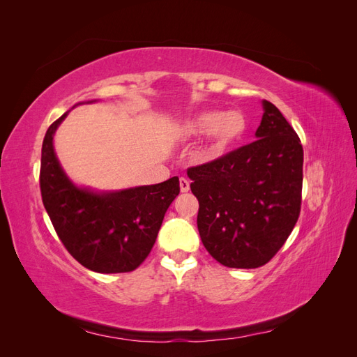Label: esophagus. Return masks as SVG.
<instances>
[{
  "mask_svg": "<svg viewBox=\"0 0 357 357\" xmlns=\"http://www.w3.org/2000/svg\"><path fill=\"white\" fill-rule=\"evenodd\" d=\"M189 189H190L189 180L185 178V177H181V178H180V190H181V192H189Z\"/></svg>",
  "mask_w": 357,
  "mask_h": 357,
  "instance_id": "1",
  "label": "esophagus"
}]
</instances>
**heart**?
<instances>
[{"instance_id": "heart-1", "label": "heart", "mask_w": 357, "mask_h": 357, "mask_svg": "<svg viewBox=\"0 0 357 357\" xmlns=\"http://www.w3.org/2000/svg\"><path fill=\"white\" fill-rule=\"evenodd\" d=\"M245 131L247 119L238 110L202 112L181 125V134L185 137L208 135L205 147V156L208 159H219L229 153L241 142Z\"/></svg>"}]
</instances>
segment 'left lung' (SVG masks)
Listing matches in <instances>:
<instances>
[{"mask_svg":"<svg viewBox=\"0 0 357 357\" xmlns=\"http://www.w3.org/2000/svg\"><path fill=\"white\" fill-rule=\"evenodd\" d=\"M262 109L253 143L188 169L202 244L229 268L265 265L299 218L301 139L274 104L264 100Z\"/></svg>","mask_w":357,"mask_h":357,"instance_id":"8db88e82","label":"left lung"}]
</instances>
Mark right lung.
I'll use <instances>...</instances> for the list:
<instances>
[{
    "label": "right lung",
    "mask_w": 357,
    "mask_h": 357,
    "mask_svg": "<svg viewBox=\"0 0 357 357\" xmlns=\"http://www.w3.org/2000/svg\"><path fill=\"white\" fill-rule=\"evenodd\" d=\"M92 102L96 100L75 105ZM68 113L49 126L43 139V204L75 261L101 274L134 271L152 250L164 215L178 195V177L119 190L77 185L62 168L53 146L56 129Z\"/></svg>",
    "instance_id": "add662e5"
}]
</instances>
